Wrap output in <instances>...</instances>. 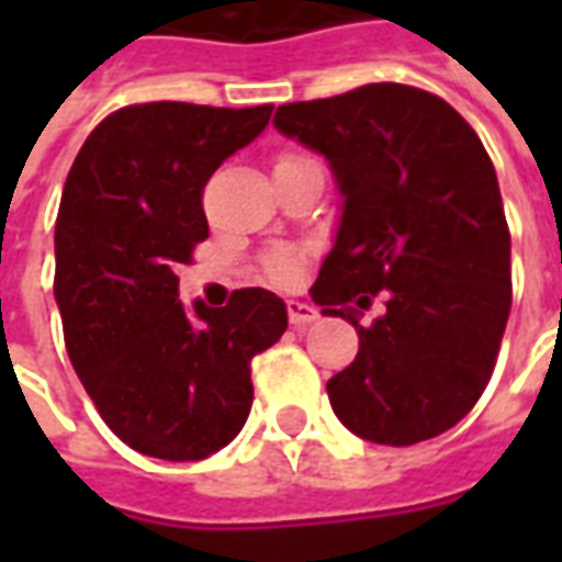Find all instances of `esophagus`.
<instances>
[{
  "label": "esophagus",
  "instance_id": "34e87169",
  "mask_svg": "<svg viewBox=\"0 0 562 562\" xmlns=\"http://www.w3.org/2000/svg\"><path fill=\"white\" fill-rule=\"evenodd\" d=\"M316 318L318 310L313 304H306V301H289V322H292V328H306Z\"/></svg>",
  "mask_w": 562,
  "mask_h": 562
}]
</instances>
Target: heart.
I'll return each mask as SVG.
<instances>
[{
  "instance_id": "heart-1",
  "label": "heart",
  "mask_w": 562,
  "mask_h": 562,
  "mask_svg": "<svg viewBox=\"0 0 562 562\" xmlns=\"http://www.w3.org/2000/svg\"><path fill=\"white\" fill-rule=\"evenodd\" d=\"M297 156H282L280 161H292ZM277 161V165H280ZM297 270H301V258L289 252V249H280V252H270L265 258V273H268V280L273 282H292L297 277Z\"/></svg>"
}]
</instances>
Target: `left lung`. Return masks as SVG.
Listing matches in <instances>:
<instances>
[{"label":"left lung","mask_w":562,"mask_h":562,"mask_svg":"<svg viewBox=\"0 0 562 562\" xmlns=\"http://www.w3.org/2000/svg\"><path fill=\"white\" fill-rule=\"evenodd\" d=\"M273 126L325 156L340 192L310 289L361 340L328 379L334 415L376 446L446 434L482 397L512 310V240L482 140L451 104L403 83L282 104ZM379 291L386 313L364 329Z\"/></svg>","instance_id":"left-lung-1"}]
</instances>
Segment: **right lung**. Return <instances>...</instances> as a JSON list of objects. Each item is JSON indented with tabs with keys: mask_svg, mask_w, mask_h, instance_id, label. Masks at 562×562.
<instances>
[{
	"mask_svg": "<svg viewBox=\"0 0 562 562\" xmlns=\"http://www.w3.org/2000/svg\"><path fill=\"white\" fill-rule=\"evenodd\" d=\"M273 104H132L83 140L56 216V306L75 373L126 446L210 458L244 430L249 364L289 328L282 297H180L177 265L207 237L210 173L265 132Z\"/></svg>",
	"mask_w": 562,
	"mask_h": 562,
	"instance_id": "right-lung-1",
	"label": "right lung"
}]
</instances>
